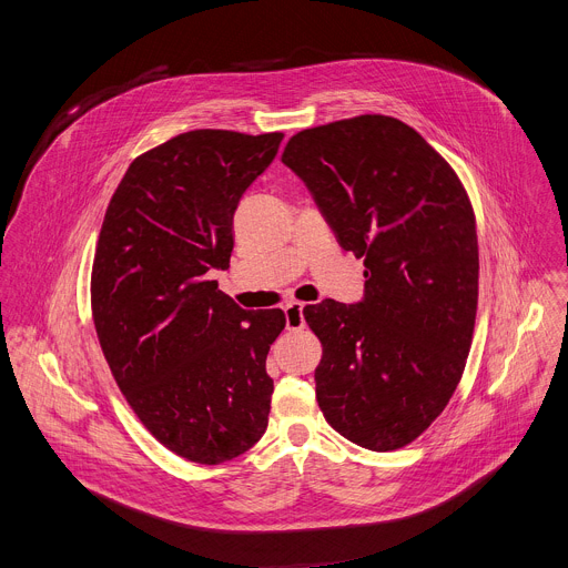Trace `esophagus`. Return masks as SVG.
Segmentation results:
<instances>
[{"mask_svg":"<svg viewBox=\"0 0 568 568\" xmlns=\"http://www.w3.org/2000/svg\"><path fill=\"white\" fill-rule=\"evenodd\" d=\"M305 303L292 301L285 305V326L287 331H301L305 326V316H303Z\"/></svg>","mask_w":568,"mask_h":568,"instance_id":"obj_1","label":"esophagus"}]
</instances>
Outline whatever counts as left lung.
Returning a JSON list of instances; mask_svg holds the SVG:
<instances>
[{"label":"left lung","instance_id":"8db88e82","mask_svg":"<svg viewBox=\"0 0 568 568\" xmlns=\"http://www.w3.org/2000/svg\"><path fill=\"white\" fill-rule=\"evenodd\" d=\"M281 161L366 267L357 303L303 310L323 344L318 407L359 447L409 445L447 407L471 344L478 242L465 189L414 128L382 114L303 130Z\"/></svg>","mask_w":568,"mask_h":568}]
</instances>
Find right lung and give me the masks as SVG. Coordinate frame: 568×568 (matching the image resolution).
Instances as JSON below:
<instances>
[{"label": "right lung", "instance_id": "1", "mask_svg": "<svg viewBox=\"0 0 568 568\" xmlns=\"http://www.w3.org/2000/svg\"><path fill=\"white\" fill-rule=\"evenodd\" d=\"M281 132L193 130L136 156L110 200L92 270V314L110 371L145 429L217 465L267 429L270 346L281 310L235 305L226 270L240 197L274 161Z\"/></svg>", "mask_w": 568, "mask_h": 568}]
</instances>
